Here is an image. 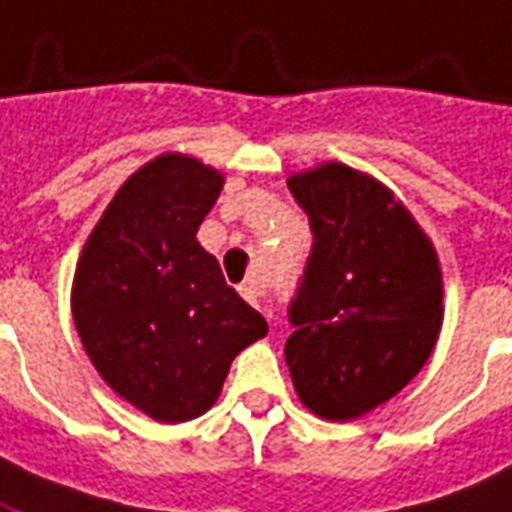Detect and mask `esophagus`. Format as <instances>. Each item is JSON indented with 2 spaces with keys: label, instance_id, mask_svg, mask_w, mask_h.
<instances>
[{
  "label": "esophagus",
  "instance_id": "1",
  "mask_svg": "<svg viewBox=\"0 0 512 512\" xmlns=\"http://www.w3.org/2000/svg\"><path fill=\"white\" fill-rule=\"evenodd\" d=\"M241 294H243V300L249 302V305H255V308H263L266 285L260 283V280H249V283L241 285Z\"/></svg>",
  "mask_w": 512,
  "mask_h": 512
}]
</instances>
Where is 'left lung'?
I'll use <instances>...</instances> for the list:
<instances>
[{
	"mask_svg": "<svg viewBox=\"0 0 512 512\" xmlns=\"http://www.w3.org/2000/svg\"><path fill=\"white\" fill-rule=\"evenodd\" d=\"M288 190L311 224L285 361L302 403L350 420L398 395L443 325V277L429 238L381 182L328 162Z\"/></svg>",
	"mask_w": 512,
	"mask_h": 512,
	"instance_id": "left-lung-1",
	"label": "left lung"
}]
</instances>
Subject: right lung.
<instances>
[{"label": "right lung", "instance_id": "add662e5", "mask_svg": "<svg viewBox=\"0 0 512 512\" xmlns=\"http://www.w3.org/2000/svg\"><path fill=\"white\" fill-rule=\"evenodd\" d=\"M221 187L193 156H156L117 190L75 271L72 316L97 373L162 423L204 415L232 358L269 333L196 241Z\"/></svg>", "mask_w": 512, "mask_h": 512}]
</instances>
